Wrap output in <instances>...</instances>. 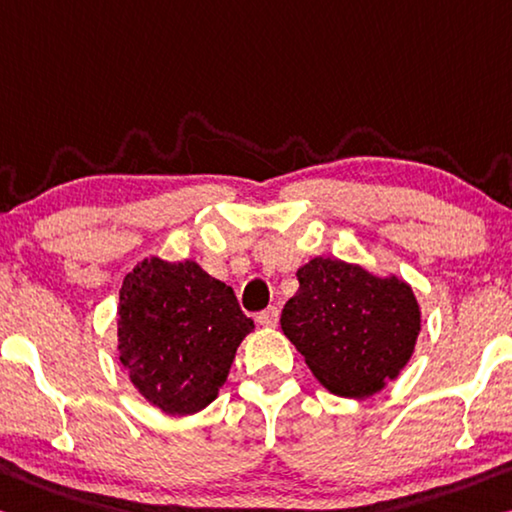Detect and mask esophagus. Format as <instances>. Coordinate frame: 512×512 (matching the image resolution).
<instances>
[{
  "label": "esophagus",
  "instance_id": "obj_1",
  "mask_svg": "<svg viewBox=\"0 0 512 512\" xmlns=\"http://www.w3.org/2000/svg\"><path fill=\"white\" fill-rule=\"evenodd\" d=\"M280 321V310L278 307H266L264 312L257 314V323H262L266 328H275Z\"/></svg>",
  "mask_w": 512,
  "mask_h": 512
}]
</instances>
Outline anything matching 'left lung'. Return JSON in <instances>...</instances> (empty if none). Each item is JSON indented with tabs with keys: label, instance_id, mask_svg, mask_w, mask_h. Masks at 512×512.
Returning a JSON list of instances; mask_svg holds the SVG:
<instances>
[{
	"label": "left lung",
	"instance_id": "obj_1",
	"mask_svg": "<svg viewBox=\"0 0 512 512\" xmlns=\"http://www.w3.org/2000/svg\"><path fill=\"white\" fill-rule=\"evenodd\" d=\"M296 278L300 287L280 326L323 387L364 399L399 376L421 330L417 298L405 282L330 257L310 259Z\"/></svg>",
	"mask_w": 512,
	"mask_h": 512
}]
</instances>
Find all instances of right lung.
Listing matches in <instances>:
<instances>
[{"instance_id": "add662e5", "label": "right lung", "mask_w": 512, "mask_h": 512, "mask_svg": "<svg viewBox=\"0 0 512 512\" xmlns=\"http://www.w3.org/2000/svg\"><path fill=\"white\" fill-rule=\"evenodd\" d=\"M253 328L232 287L191 259H143L120 287V362L166 415H193L212 403Z\"/></svg>"}]
</instances>
